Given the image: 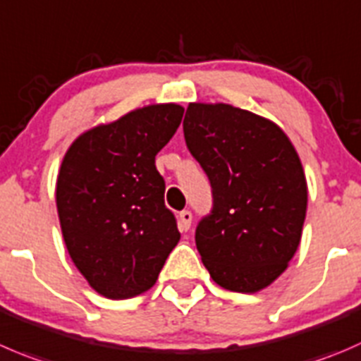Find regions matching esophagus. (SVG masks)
Returning <instances> with one entry per match:
<instances>
[{
	"label": "esophagus",
	"instance_id": "esophagus-1",
	"mask_svg": "<svg viewBox=\"0 0 361 361\" xmlns=\"http://www.w3.org/2000/svg\"><path fill=\"white\" fill-rule=\"evenodd\" d=\"M190 224H192V213L188 212V209L180 212V215H178V227H180V231H188L190 229Z\"/></svg>",
	"mask_w": 361,
	"mask_h": 361
}]
</instances>
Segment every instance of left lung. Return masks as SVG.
Wrapping results in <instances>:
<instances>
[{
  "instance_id": "1",
  "label": "left lung",
  "mask_w": 361,
  "mask_h": 361,
  "mask_svg": "<svg viewBox=\"0 0 361 361\" xmlns=\"http://www.w3.org/2000/svg\"><path fill=\"white\" fill-rule=\"evenodd\" d=\"M188 152L212 183L213 208L195 229L209 277L234 293L277 281L298 250L307 180L279 125L229 104H188Z\"/></svg>"
}]
</instances>
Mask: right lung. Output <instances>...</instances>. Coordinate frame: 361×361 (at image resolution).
<instances>
[{"label": "right lung", "instance_id": "right-lung-1", "mask_svg": "<svg viewBox=\"0 0 361 361\" xmlns=\"http://www.w3.org/2000/svg\"><path fill=\"white\" fill-rule=\"evenodd\" d=\"M178 104H153L80 134L63 157L56 206L66 250L99 295L148 291L180 241L166 208L155 157L183 118Z\"/></svg>", "mask_w": 361, "mask_h": 361}]
</instances>
